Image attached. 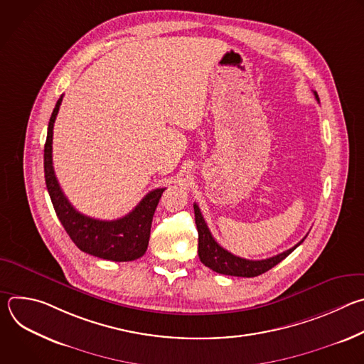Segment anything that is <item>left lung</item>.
<instances>
[{"label": "left lung", "instance_id": "8db88e82", "mask_svg": "<svg viewBox=\"0 0 364 364\" xmlns=\"http://www.w3.org/2000/svg\"><path fill=\"white\" fill-rule=\"evenodd\" d=\"M314 96L320 102V97L316 90H314ZM194 218H196V225H197V232H198V257H200V261L207 268H210L212 271H215L218 274H223V275H230V277L253 278V277L265 274L267 271H269L271 268L278 265L281 261H284V259L292 250H295L306 237L305 236L295 246H292L291 249H288L277 256L262 259V261H249V259L239 257V256L230 253L229 250L222 247L215 240V237L212 236L209 228H207V225L201 216V212L198 209V205L196 203H194Z\"/></svg>", "mask_w": 364, "mask_h": 364}]
</instances>
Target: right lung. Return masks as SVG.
<instances>
[{"label":"right lung","mask_w":364,"mask_h":364,"mask_svg":"<svg viewBox=\"0 0 364 364\" xmlns=\"http://www.w3.org/2000/svg\"><path fill=\"white\" fill-rule=\"evenodd\" d=\"M62 99L63 95L50 117L44 145V177L55 212L73 243L82 252L115 262L135 261L148 247L152 216L166 188L149 191L131 213L117 220H99L79 213L59 186L53 168V155H51L53 127Z\"/></svg>","instance_id":"obj_1"}]
</instances>
